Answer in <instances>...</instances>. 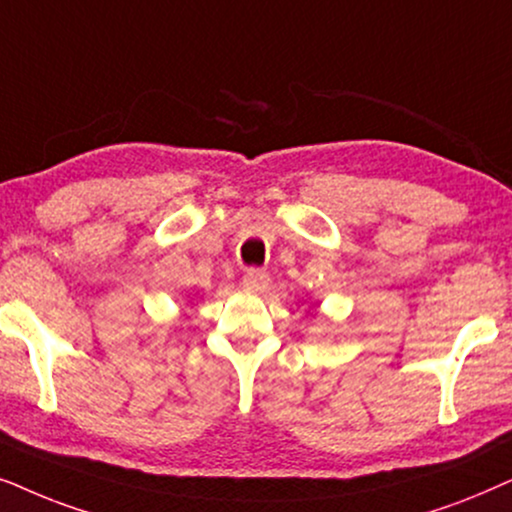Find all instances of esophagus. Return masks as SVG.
Returning <instances> with one entry per match:
<instances>
[{
	"mask_svg": "<svg viewBox=\"0 0 512 512\" xmlns=\"http://www.w3.org/2000/svg\"><path fill=\"white\" fill-rule=\"evenodd\" d=\"M267 285H269V274H267V271H262V269H250L248 274L243 276V288L250 290V292L267 290Z\"/></svg>",
	"mask_w": 512,
	"mask_h": 512,
	"instance_id": "1",
	"label": "esophagus"
}]
</instances>
